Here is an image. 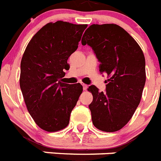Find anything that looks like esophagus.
<instances>
[{
	"label": "esophagus",
	"mask_w": 161,
	"mask_h": 161,
	"mask_svg": "<svg viewBox=\"0 0 161 161\" xmlns=\"http://www.w3.org/2000/svg\"><path fill=\"white\" fill-rule=\"evenodd\" d=\"M82 86H83V89L84 90H86L88 88V85H85V84H82Z\"/></svg>",
	"instance_id": "34e87169"
}]
</instances>
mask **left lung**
I'll return each instance as SVG.
<instances>
[{
	"label": "left lung",
	"mask_w": 161,
	"mask_h": 161,
	"mask_svg": "<svg viewBox=\"0 0 161 161\" xmlns=\"http://www.w3.org/2000/svg\"><path fill=\"white\" fill-rule=\"evenodd\" d=\"M82 45L92 47L100 62L99 71L109 76L105 92L90 85L89 106L98 130L114 132L128 123L141 100L146 81L145 58L136 41L115 24H93L83 35Z\"/></svg>",
	"instance_id": "obj_1"
}]
</instances>
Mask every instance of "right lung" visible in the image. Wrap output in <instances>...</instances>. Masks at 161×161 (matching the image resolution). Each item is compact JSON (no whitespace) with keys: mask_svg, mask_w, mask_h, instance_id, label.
<instances>
[{"mask_svg":"<svg viewBox=\"0 0 161 161\" xmlns=\"http://www.w3.org/2000/svg\"><path fill=\"white\" fill-rule=\"evenodd\" d=\"M87 25L58 21L35 34L21 61L20 88L28 112L36 124L49 132L65 128L83 87L61 82L68 57L78 47Z\"/></svg>","mask_w":161,"mask_h":161,"instance_id":"obj_1","label":"right lung"}]
</instances>
